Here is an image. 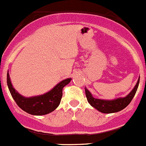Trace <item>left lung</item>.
I'll use <instances>...</instances> for the list:
<instances>
[{
    "instance_id": "1",
    "label": "left lung",
    "mask_w": 146,
    "mask_h": 146,
    "mask_svg": "<svg viewBox=\"0 0 146 146\" xmlns=\"http://www.w3.org/2000/svg\"><path fill=\"white\" fill-rule=\"evenodd\" d=\"M140 82V79L137 82L133 90L126 97L118 98L114 100H102L93 97L92 95L87 88H85L86 95L88 103L97 110L103 113H113L121 111L127 107L135 96Z\"/></svg>"
}]
</instances>
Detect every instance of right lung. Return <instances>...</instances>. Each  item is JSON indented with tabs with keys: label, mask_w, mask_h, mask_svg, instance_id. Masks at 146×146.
<instances>
[{
	"label": "right lung",
	"mask_w": 146,
	"mask_h": 146,
	"mask_svg": "<svg viewBox=\"0 0 146 146\" xmlns=\"http://www.w3.org/2000/svg\"><path fill=\"white\" fill-rule=\"evenodd\" d=\"M71 78L61 81L50 92L34 97H23L18 94L11 83L9 73H7V85L13 99L23 110L35 115H42L55 110L60 104L63 88L71 81Z\"/></svg>",
	"instance_id": "obj_1"
}]
</instances>
